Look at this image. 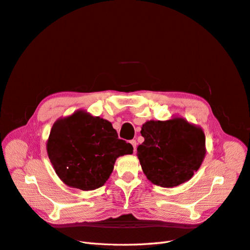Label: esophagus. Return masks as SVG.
Segmentation results:
<instances>
[{"instance_id":"1","label":"esophagus","mask_w":250,"mask_h":250,"mask_svg":"<svg viewBox=\"0 0 250 250\" xmlns=\"http://www.w3.org/2000/svg\"><path fill=\"white\" fill-rule=\"evenodd\" d=\"M130 144L132 145L133 149H134V152H135V151H136V145H137V143H136L135 139H132V141H130Z\"/></svg>"}]
</instances>
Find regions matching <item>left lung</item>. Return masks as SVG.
Segmentation results:
<instances>
[{
  "label": "left lung",
  "instance_id": "obj_1",
  "mask_svg": "<svg viewBox=\"0 0 250 250\" xmlns=\"http://www.w3.org/2000/svg\"><path fill=\"white\" fill-rule=\"evenodd\" d=\"M145 142L137 146L144 173L154 185L173 188L188 182L206 154L202 128L183 118L147 121L142 127Z\"/></svg>",
  "mask_w": 250,
  "mask_h": 250
}]
</instances>
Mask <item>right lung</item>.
Here are the masks:
<instances>
[{"label":"right lung","instance_id":"obj_1","mask_svg":"<svg viewBox=\"0 0 250 250\" xmlns=\"http://www.w3.org/2000/svg\"><path fill=\"white\" fill-rule=\"evenodd\" d=\"M47 153L65 185L92 191L104 185L116 159L132 154L133 146L118 137L111 122L81 109L53 124Z\"/></svg>","mask_w":250,"mask_h":250}]
</instances>
